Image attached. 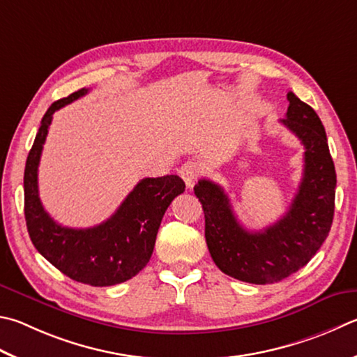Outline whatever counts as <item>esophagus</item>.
Returning a JSON list of instances; mask_svg holds the SVG:
<instances>
[{
	"instance_id": "1",
	"label": "esophagus",
	"mask_w": 357,
	"mask_h": 357,
	"mask_svg": "<svg viewBox=\"0 0 357 357\" xmlns=\"http://www.w3.org/2000/svg\"><path fill=\"white\" fill-rule=\"evenodd\" d=\"M199 173H201V167L198 165V162H193V160L185 162V164L179 168L181 178L184 179V183L187 187H189V189H192V187L195 185Z\"/></svg>"
}]
</instances>
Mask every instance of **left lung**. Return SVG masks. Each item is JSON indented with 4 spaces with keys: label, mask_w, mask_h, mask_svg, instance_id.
<instances>
[{
    "label": "left lung",
    "mask_w": 357,
    "mask_h": 357,
    "mask_svg": "<svg viewBox=\"0 0 357 357\" xmlns=\"http://www.w3.org/2000/svg\"><path fill=\"white\" fill-rule=\"evenodd\" d=\"M281 123L304 145L301 184L286 215L264 231H246L218 184L199 179L193 187L204 211V236L223 273L251 284H273L303 268L326 241L334 218L335 168L325 128L315 111L294 92Z\"/></svg>",
    "instance_id": "left-lung-1"
}]
</instances>
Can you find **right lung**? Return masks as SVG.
<instances>
[{
	"label": "right lung",
	"instance_id": "1",
	"mask_svg": "<svg viewBox=\"0 0 357 357\" xmlns=\"http://www.w3.org/2000/svg\"><path fill=\"white\" fill-rule=\"evenodd\" d=\"M87 92L81 89L54 101L43 115L26 159L24 218L32 243L50 264L70 280L106 287L131 280L150 262L162 217L185 184L176 174L145 178L101 225L75 229L56 223L38 197V162L53 114Z\"/></svg>",
	"mask_w": 357,
	"mask_h": 357
}]
</instances>
